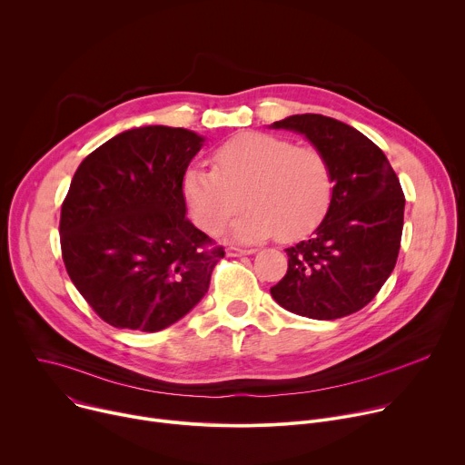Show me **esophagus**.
<instances>
[{
	"mask_svg": "<svg viewBox=\"0 0 465 465\" xmlns=\"http://www.w3.org/2000/svg\"><path fill=\"white\" fill-rule=\"evenodd\" d=\"M226 253H228L230 257H241V255H252V253H255V250H253V248H237V246H228V248H226Z\"/></svg>",
	"mask_w": 465,
	"mask_h": 465,
	"instance_id": "1",
	"label": "esophagus"
}]
</instances>
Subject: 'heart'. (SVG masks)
Segmentation results:
<instances>
[{"mask_svg": "<svg viewBox=\"0 0 465 465\" xmlns=\"http://www.w3.org/2000/svg\"><path fill=\"white\" fill-rule=\"evenodd\" d=\"M212 165H193L182 178L191 217L206 232L219 230L246 203L250 208L230 226L233 239L296 241L314 232L331 206L333 176L312 145L244 132L213 151Z\"/></svg>", "mask_w": 465, "mask_h": 465, "instance_id": "obj_1", "label": "heart"}]
</instances>
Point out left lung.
Masks as SVG:
<instances>
[{
	"mask_svg": "<svg viewBox=\"0 0 465 465\" xmlns=\"http://www.w3.org/2000/svg\"><path fill=\"white\" fill-rule=\"evenodd\" d=\"M272 126L302 132L323 153L333 196L314 235L285 250L289 269L271 294L287 311L314 320L353 314L395 267L405 215L400 178L371 140L339 119L302 114Z\"/></svg>",
	"mask_w": 465,
	"mask_h": 465,
	"instance_id": "1",
	"label": "left lung"
}]
</instances>
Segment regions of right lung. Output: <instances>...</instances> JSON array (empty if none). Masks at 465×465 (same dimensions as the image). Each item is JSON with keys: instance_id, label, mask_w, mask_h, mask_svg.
Returning a JSON list of instances; mask_svg holds the SVG:
<instances>
[{"instance_id": "1", "label": "right lung", "mask_w": 465, "mask_h": 465, "mask_svg": "<svg viewBox=\"0 0 465 465\" xmlns=\"http://www.w3.org/2000/svg\"><path fill=\"white\" fill-rule=\"evenodd\" d=\"M203 142L185 128H132L75 171L60 210L62 259L106 323L154 333L208 292L224 248L185 217L182 193Z\"/></svg>"}]
</instances>
